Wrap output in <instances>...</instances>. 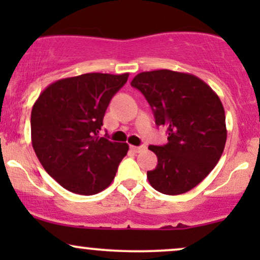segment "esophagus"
<instances>
[{
	"instance_id": "1",
	"label": "esophagus",
	"mask_w": 260,
	"mask_h": 260,
	"mask_svg": "<svg viewBox=\"0 0 260 260\" xmlns=\"http://www.w3.org/2000/svg\"><path fill=\"white\" fill-rule=\"evenodd\" d=\"M131 149L134 151V153H140L142 150H144V145H139V147H136V145H131Z\"/></svg>"
}]
</instances>
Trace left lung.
<instances>
[{
  "mask_svg": "<svg viewBox=\"0 0 260 260\" xmlns=\"http://www.w3.org/2000/svg\"><path fill=\"white\" fill-rule=\"evenodd\" d=\"M131 85L142 92L155 123L168 128V143L149 145L157 156L149 183L169 196L186 193L215 168L225 148V111L216 92L193 74L170 70L142 72Z\"/></svg>",
  "mask_w": 260,
  "mask_h": 260,
  "instance_id": "1",
  "label": "left lung"
}]
</instances>
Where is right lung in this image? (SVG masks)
<instances>
[{
    "mask_svg": "<svg viewBox=\"0 0 260 260\" xmlns=\"http://www.w3.org/2000/svg\"><path fill=\"white\" fill-rule=\"evenodd\" d=\"M128 73H86L59 79L31 110V144L39 161L70 192L91 196L111 184L127 155V143L99 137L112 96Z\"/></svg>",
    "mask_w": 260,
    "mask_h": 260,
    "instance_id": "obj_1",
    "label": "right lung"
}]
</instances>
